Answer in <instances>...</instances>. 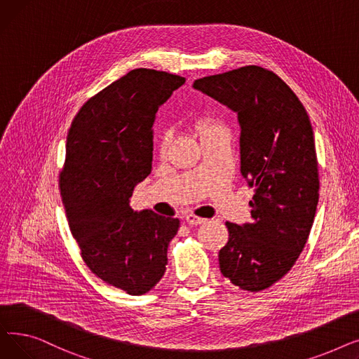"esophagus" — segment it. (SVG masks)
Wrapping results in <instances>:
<instances>
[{"mask_svg": "<svg viewBox=\"0 0 359 359\" xmlns=\"http://www.w3.org/2000/svg\"><path fill=\"white\" fill-rule=\"evenodd\" d=\"M206 219L205 218H201V217H196V215H194V214H189V215H186V222L189 224V225H199V224H203Z\"/></svg>", "mask_w": 359, "mask_h": 359, "instance_id": "34e87169", "label": "esophagus"}]
</instances>
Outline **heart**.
Returning <instances> with one entry per match:
<instances>
[{"instance_id":"b5f03b06","label":"heart","mask_w":359,"mask_h":359,"mask_svg":"<svg viewBox=\"0 0 359 359\" xmlns=\"http://www.w3.org/2000/svg\"><path fill=\"white\" fill-rule=\"evenodd\" d=\"M218 126H221V125L218 122H215L214 119H202L198 123V129H199L201 134H205V132H208L211 129H215ZM167 145H168V137H167V134H164L161 137V140H160V153L161 154H164L165 151H167Z\"/></svg>"}]
</instances>
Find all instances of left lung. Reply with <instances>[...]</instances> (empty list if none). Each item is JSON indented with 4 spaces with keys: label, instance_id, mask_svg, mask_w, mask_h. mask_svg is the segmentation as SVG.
I'll return each instance as SVG.
<instances>
[{
    "label": "left lung",
    "instance_id": "left-lung-1",
    "mask_svg": "<svg viewBox=\"0 0 359 359\" xmlns=\"http://www.w3.org/2000/svg\"><path fill=\"white\" fill-rule=\"evenodd\" d=\"M194 87L237 111L240 170L255 187L253 221L225 222L221 273L244 291H263L291 271L314 221L320 184L310 118L290 86L257 65L199 79Z\"/></svg>",
    "mask_w": 359,
    "mask_h": 359
}]
</instances>
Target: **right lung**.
<instances>
[{"label": "right lung", "instance_id": "1", "mask_svg": "<svg viewBox=\"0 0 359 359\" xmlns=\"http://www.w3.org/2000/svg\"><path fill=\"white\" fill-rule=\"evenodd\" d=\"M183 83L165 71L132 69L90 97L68 129L60 192L71 234L87 268L129 295L163 278L180 225L151 210L137 214L129 198L151 173L156 113Z\"/></svg>", "mask_w": 359, "mask_h": 359}]
</instances>
